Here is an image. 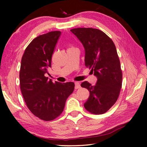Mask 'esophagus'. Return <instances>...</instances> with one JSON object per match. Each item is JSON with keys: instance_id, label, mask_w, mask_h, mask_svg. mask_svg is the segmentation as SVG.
<instances>
[{"instance_id": "esophagus-1", "label": "esophagus", "mask_w": 147, "mask_h": 147, "mask_svg": "<svg viewBox=\"0 0 147 147\" xmlns=\"http://www.w3.org/2000/svg\"><path fill=\"white\" fill-rule=\"evenodd\" d=\"M80 87H81L80 84L79 82H75V88L76 89V90H77V89L80 88Z\"/></svg>"}]
</instances>
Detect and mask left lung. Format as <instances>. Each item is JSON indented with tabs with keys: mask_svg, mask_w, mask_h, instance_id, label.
Returning a JSON list of instances; mask_svg holds the SVG:
<instances>
[{
	"mask_svg": "<svg viewBox=\"0 0 147 147\" xmlns=\"http://www.w3.org/2000/svg\"><path fill=\"white\" fill-rule=\"evenodd\" d=\"M84 48V63L97 81L95 85L84 82L81 86L90 92L84 107L96 115L105 113L117 102L122 85V71L113 42L102 31L93 28L70 30Z\"/></svg>",
	"mask_w": 147,
	"mask_h": 147,
	"instance_id": "8db88e82",
	"label": "left lung"
}]
</instances>
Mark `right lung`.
Here are the masks:
<instances>
[{"label":"right lung","mask_w":147,"mask_h":147,"mask_svg":"<svg viewBox=\"0 0 147 147\" xmlns=\"http://www.w3.org/2000/svg\"><path fill=\"white\" fill-rule=\"evenodd\" d=\"M60 31L39 35L26 48L20 72L21 91L28 109L44 121L59 117L74 90V82L53 83L46 77Z\"/></svg>","instance_id":"add662e5"}]
</instances>
